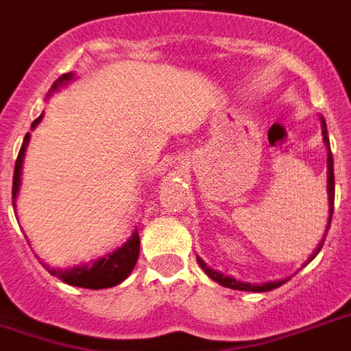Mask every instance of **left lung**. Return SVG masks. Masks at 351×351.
I'll return each mask as SVG.
<instances>
[{
    "label": "left lung",
    "mask_w": 351,
    "mask_h": 351,
    "mask_svg": "<svg viewBox=\"0 0 351 351\" xmlns=\"http://www.w3.org/2000/svg\"><path fill=\"white\" fill-rule=\"evenodd\" d=\"M321 123H323V141L327 144V148H329V136H327V125H325V119H321ZM327 190H329V226H330V220H332V210H335V165H332V152L329 148V154H327ZM329 226L325 230V235L329 232ZM323 241H325V237L321 239L319 247L315 249L312 256H310V261H312L313 256L321 251V247H323ZM308 261V262H310ZM199 262V266L205 269V274L209 276L210 279H215L217 283L220 285L228 287V289H235V291H252V293H266V291H271V289H278L285 283L287 279L283 281H271V283H264V285H251V283H243V281H237V279L230 278V276H222V274H218L217 269H210L205 262L197 258Z\"/></svg>",
    "instance_id": "8db88e82"
}]
</instances>
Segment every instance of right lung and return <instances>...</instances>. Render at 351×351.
<instances>
[{
    "label": "right lung",
    "mask_w": 351,
    "mask_h": 351,
    "mask_svg": "<svg viewBox=\"0 0 351 351\" xmlns=\"http://www.w3.org/2000/svg\"><path fill=\"white\" fill-rule=\"evenodd\" d=\"M72 80V73H64L62 77H58L56 83H53V89L56 90L60 85H64L66 82ZM39 116L38 119H34L32 127L41 121ZM28 141H30V134L24 136V142H22L21 152H19V158H16V163H14V175H13V207L14 199H16V193H19V186H21V173H22V161H24V152H26V146H28ZM138 251H141V237H138V232H134L133 237L127 241V243L117 249L112 254H108L100 261L90 262V264H83V266H75V268L68 269H53L49 268L47 264H43V268L47 269L51 276H55L60 281H64L68 285L73 287H83V289H108V287L119 285L131 271H133L134 264L138 261Z\"/></svg>",
    "instance_id": "obj_1"
}]
</instances>
